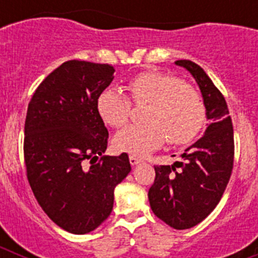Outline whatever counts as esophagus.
<instances>
[{"mask_svg": "<svg viewBox=\"0 0 258 258\" xmlns=\"http://www.w3.org/2000/svg\"><path fill=\"white\" fill-rule=\"evenodd\" d=\"M129 161H131L132 165H137V164L141 163V159L140 157L134 156V155H131V156H129Z\"/></svg>", "mask_w": 258, "mask_h": 258, "instance_id": "obj_1", "label": "esophagus"}]
</instances>
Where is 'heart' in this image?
<instances>
[{
  "mask_svg": "<svg viewBox=\"0 0 258 258\" xmlns=\"http://www.w3.org/2000/svg\"><path fill=\"white\" fill-rule=\"evenodd\" d=\"M136 103H149L143 124H132L118 132L113 145L118 151L146 155L160 147L168 138L170 145H186L200 133L206 122V103L202 94L182 79L159 71H146L127 83ZM131 99L116 88L104 89L97 99L98 115L112 127L126 124Z\"/></svg>",
  "mask_w": 258,
  "mask_h": 258,
  "instance_id": "obj_1",
  "label": "heart"
}]
</instances>
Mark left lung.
<instances>
[{
  "label": "left lung",
  "mask_w": 258,
  "mask_h": 258,
  "mask_svg": "<svg viewBox=\"0 0 258 258\" xmlns=\"http://www.w3.org/2000/svg\"><path fill=\"white\" fill-rule=\"evenodd\" d=\"M175 64L199 85L209 124L204 136L184 150L183 160L155 166L149 200L156 217L184 230L208 217L225 192L234 166V129L226 101L204 70L187 59Z\"/></svg>",
  "instance_id": "1"
}]
</instances>
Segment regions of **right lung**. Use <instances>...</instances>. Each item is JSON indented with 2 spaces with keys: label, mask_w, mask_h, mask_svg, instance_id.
<instances>
[{
  "label": "right lung",
  "mask_w": 258,
  "mask_h": 258,
  "mask_svg": "<svg viewBox=\"0 0 258 258\" xmlns=\"http://www.w3.org/2000/svg\"><path fill=\"white\" fill-rule=\"evenodd\" d=\"M115 68L68 60L33 93L24 125V163L33 195L59 227L86 234L108 218L113 190L132 170L127 154L103 156L108 131L98 95Z\"/></svg>",
  "instance_id": "1"
}]
</instances>
